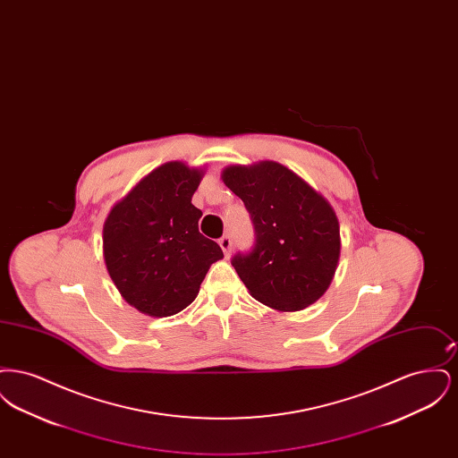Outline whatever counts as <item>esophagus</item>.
Returning a JSON list of instances; mask_svg holds the SVG:
<instances>
[{
  "instance_id": "1",
  "label": "esophagus",
  "mask_w": 458,
  "mask_h": 458,
  "mask_svg": "<svg viewBox=\"0 0 458 458\" xmlns=\"http://www.w3.org/2000/svg\"><path fill=\"white\" fill-rule=\"evenodd\" d=\"M219 247L223 249V252H225V256H230V250H232V239H230V235H223L221 239H219Z\"/></svg>"
}]
</instances>
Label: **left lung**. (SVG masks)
Here are the masks:
<instances>
[{
  "label": "left lung",
  "instance_id": "8db88e82",
  "mask_svg": "<svg viewBox=\"0 0 458 458\" xmlns=\"http://www.w3.org/2000/svg\"><path fill=\"white\" fill-rule=\"evenodd\" d=\"M221 178L243 200L256 230L254 249L232 259L249 293L280 312L319 301L335 276L342 247L331 204L276 161L232 165Z\"/></svg>",
  "mask_w": 458,
  "mask_h": 458
}]
</instances>
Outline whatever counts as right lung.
Returning <instances> with one entry per match:
<instances>
[{
  "instance_id": "1",
  "label": "right lung",
  "mask_w": 458,
  "mask_h": 458,
  "mask_svg": "<svg viewBox=\"0 0 458 458\" xmlns=\"http://www.w3.org/2000/svg\"><path fill=\"white\" fill-rule=\"evenodd\" d=\"M204 170L170 161L118 200L103 226V256L123 301L142 314L168 318L194 302L213 262L215 240L199 232L192 196Z\"/></svg>"
}]
</instances>
